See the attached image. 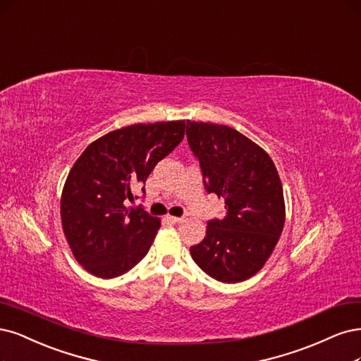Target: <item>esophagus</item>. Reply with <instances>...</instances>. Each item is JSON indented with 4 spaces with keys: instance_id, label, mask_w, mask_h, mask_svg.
<instances>
[{
    "instance_id": "obj_1",
    "label": "esophagus",
    "mask_w": 361,
    "mask_h": 361,
    "mask_svg": "<svg viewBox=\"0 0 361 361\" xmlns=\"http://www.w3.org/2000/svg\"><path fill=\"white\" fill-rule=\"evenodd\" d=\"M167 219L170 221V222H173V224H179V222H182L183 221V218H180V216H167Z\"/></svg>"
}]
</instances>
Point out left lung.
I'll use <instances>...</instances> for the list:
<instances>
[{"mask_svg": "<svg viewBox=\"0 0 361 361\" xmlns=\"http://www.w3.org/2000/svg\"><path fill=\"white\" fill-rule=\"evenodd\" d=\"M186 137L200 161L204 188L226 200L227 216L207 222L204 239L190 247L210 278L226 283L263 269L285 224L282 183L263 147L227 126L186 121Z\"/></svg>", "mask_w": 361, "mask_h": 361, "instance_id": "left-lung-1", "label": "left lung"}]
</instances>
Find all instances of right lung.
Segmentation results:
<instances>
[{
    "instance_id": "1",
    "label": "right lung",
    "mask_w": 361,
    "mask_h": 361,
    "mask_svg": "<svg viewBox=\"0 0 361 361\" xmlns=\"http://www.w3.org/2000/svg\"><path fill=\"white\" fill-rule=\"evenodd\" d=\"M183 134L185 121L134 123L104 134L76 159L61 194V222L74 258L91 275L121 276L147 254L161 221L127 203Z\"/></svg>"
}]
</instances>
